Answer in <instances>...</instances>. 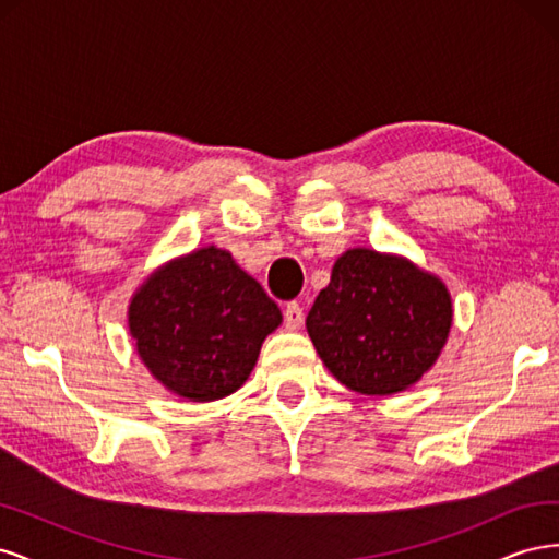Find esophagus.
Wrapping results in <instances>:
<instances>
[{"mask_svg": "<svg viewBox=\"0 0 559 559\" xmlns=\"http://www.w3.org/2000/svg\"><path fill=\"white\" fill-rule=\"evenodd\" d=\"M284 324H286V329H292V331L300 329V324H302V308L298 306L296 300L289 302V306L284 308Z\"/></svg>", "mask_w": 559, "mask_h": 559, "instance_id": "obj_1", "label": "esophagus"}]
</instances>
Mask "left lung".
<instances>
[{
  "label": "left lung",
  "instance_id": "8db88e82",
  "mask_svg": "<svg viewBox=\"0 0 559 559\" xmlns=\"http://www.w3.org/2000/svg\"><path fill=\"white\" fill-rule=\"evenodd\" d=\"M445 282L399 253L354 247L306 319L319 359L366 396L405 392L429 373L452 329Z\"/></svg>",
  "mask_w": 559,
  "mask_h": 559
}]
</instances>
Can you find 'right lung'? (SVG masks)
<instances>
[{"label":"right lung","mask_w":559,"mask_h":559,"mask_svg":"<svg viewBox=\"0 0 559 559\" xmlns=\"http://www.w3.org/2000/svg\"><path fill=\"white\" fill-rule=\"evenodd\" d=\"M280 324L277 302L214 245L156 267L128 306V331L148 373L193 403L238 392Z\"/></svg>","instance_id":"add662e5"}]
</instances>
